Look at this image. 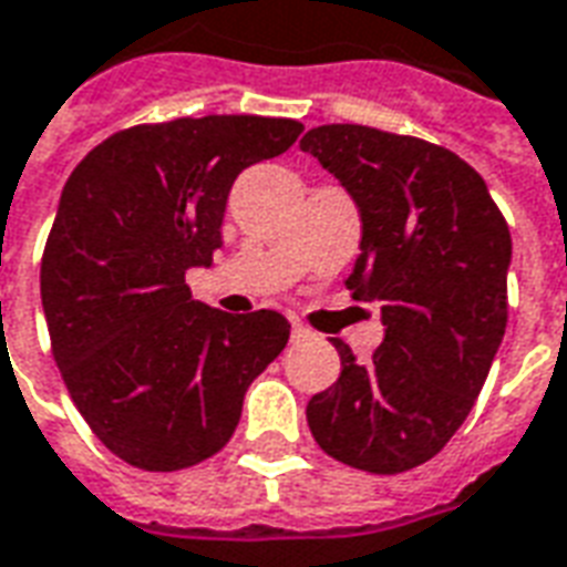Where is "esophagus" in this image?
<instances>
[{
	"label": "esophagus",
	"mask_w": 567,
	"mask_h": 567,
	"mask_svg": "<svg viewBox=\"0 0 567 567\" xmlns=\"http://www.w3.org/2000/svg\"><path fill=\"white\" fill-rule=\"evenodd\" d=\"M307 340H312V331L303 328L300 321H295V328H291V343H307Z\"/></svg>",
	"instance_id": "esophagus-1"
}]
</instances>
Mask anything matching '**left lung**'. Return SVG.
<instances>
[{"mask_svg": "<svg viewBox=\"0 0 567 567\" xmlns=\"http://www.w3.org/2000/svg\"><path fill=\"white\" fill-rule=\"evenodd\" d=\"M300 148L355 199L346 288L380 300L385 324L368 364L333 340L343 370L312 394L309 431L337 462L401 474L450 443L486 382L507 328L511 230L483 175L434 142L324 124Z\"/></svg>", "mask_w": 567, "mask_h": 567, "instance_id": "8db88e82", "label": "left lung"}]
</instances>
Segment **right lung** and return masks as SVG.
Returning a JSON list of instances; mask_svg holds the SVG:
<instances>
[{"label": "right lung", "mask_w": 567, "mask_h": 567, "mask_svg": "<svg viewBox=\"0 0 567 567\" xmlns=\"http://www.w3.org/2000/svg\"><path fill=\"white\" fill-rule=\"evenodd\" d=\"M291 117L206 115L109 136L72 169L42 255V307L72 401L105 450L182 471L234 437L248 385L288 343L272 309L190 297L236 175L297 142Z\"/></svg>", "instance_id": "obj_1"}]
</instances>
